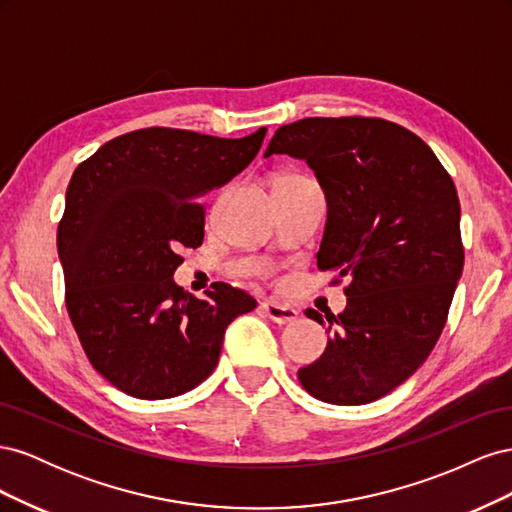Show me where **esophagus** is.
<instances>
[{"label":"esophagus","mask_w":512,"mask_h":512,"mask_svg":"<svg viewBox=\"0 0 512 512\" xmlns=\"http://www.w3.org/2000/svg\"><path fill=\"white\" fill-rule=\"evenodd\" d=\"M262 309H265V314L277 322V324H292L299 320V312L294 307H288L284 303H277V301H265L262 303Z\"/></svg>","instance_id":"34e87169"}]
</instances>
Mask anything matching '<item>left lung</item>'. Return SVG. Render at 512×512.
I'll use <instances>...</instances> for the list:
<instances>
[{"instance_id": "1", "label": "left lung", "mask_w": 512, "mask_h": 512, "mask_svg": "<svg viewBox=\"0 0 512 512\" xmlns=\"http://www.w3.org/2000/svg\"><path fill=\"white\" fill-rule=\"evenodd\" d=\"M273 153L305 160L327 196L318 269L348 277L342 314L303 389L337 406L391 393L425 363L463 271L459 198L446 168L410 130L378 117H307L282 126Z\"/></svg>"}]
</instances>
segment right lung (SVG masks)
Instances as JSON below:
<instances>
[{"mask_svg": "<svg viewBox=\"0 0 512 512\" xmlns=\"http://www.w3.org/2000/svg\"><path fill=\"white\" fill-rule=\"evenodd\" d=\"M265 134L145 128L76 166L57 228L66 307L89 363L126 395L192 391L218 365L228 324L256 307L224 282L196 299L173 275L181 247L203 243L200 196L239 175Z\"/></svg>", "mask_w": 512, "mask_h": 512, "instance_id": "1", "label": "right lung"}]
</instances>
